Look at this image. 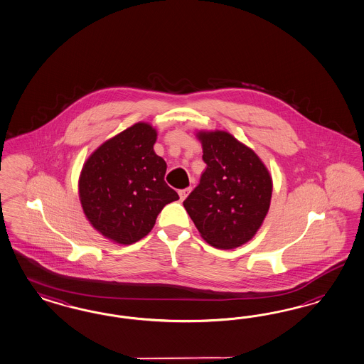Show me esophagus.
Returning <instances> with one entry per match:
<instances>
[{"label": "esophagus", "instance_id": "esophagus-1", "mask_svg": "<svg viewBox=\"0 0 364 364\" xmlns=\"http://www.w3.org/2000/svg\"><path fill=\"white\" fill-rule=\"evenodd\" d=\"M191 191H192L191 187H188V188L180 189V191H178V196H180V199H181V200H184V199L188 196L189 193H191Z\"/></svg>", "mask_w": 364, "mask_h": 364}]
</instances>
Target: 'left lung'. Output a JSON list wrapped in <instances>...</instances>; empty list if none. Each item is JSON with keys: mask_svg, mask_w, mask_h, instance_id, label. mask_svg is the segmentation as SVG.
<instances>
[{"mask_svg": "<svg viewBox=\"0 0 364 364\" xmlns=\"http://www.w3.org/2000/svg\"><path fill=\"white\" fill-rule=\"evenodd\" d=\"M207 164L184 200L201 238L216 249L247 243L270 207L273 180L255 151L223 130L196 133Z\"/></svg>", "mask_w": 364, "mask_h": 364, "instance_id": "8db88e82", "label": "left lung"}]
</instances>
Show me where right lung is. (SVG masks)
I'll list each match as a JSON object with an SVG mask.
<instances>
[{"label": "right lung", "mask_w": 364, "mask_h": 364, "mask_svg": "<svg viewBox=\"0 0 364 364\" xmlns=\"http://www.w3.org/2000/svg\"><path fill=\"white\" fill-rule=\"evenodd\" d=\"M157 130L138 122L105 141L83 164L79 199L90 225L105 238L132 245L151 231L164 207L178 199L153 149Z\"/></svg>", "instance_id": "1"}]
</instances>
